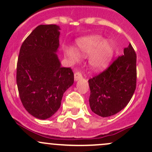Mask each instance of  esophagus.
Wrapping results in <instances>:
<instances>
[{
  "instance_id": "34e87169",
  "label": "esophagus",
  "mask_w": 152,
  "mask_h": 152,
  "mask_svg": "<svg viewBox=\"0 0 152 152\" xmlns=\"http://www.w3.org/2000/svg\"><path fill=\"white\" fill-rule=\"evenodd\" d=\"M81 78H82V74H81V72H79V71L75 72V73H74V79H75V81L79 80V79H81Z\"/></svg>"
}]
</instances>
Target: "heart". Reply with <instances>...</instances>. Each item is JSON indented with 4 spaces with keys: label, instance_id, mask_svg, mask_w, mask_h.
<instances>
[{
    "label": "heart",
    "instance_id": "heart-1",
    "mask_svg": "<svg viewBox=\"0 0 152 152\" xmlns=\"http://www.w3.org/2000/svg\"><path fill=\"white\" fill-rule=\"evenodd\" d=\"M78 47L82 55L89 56V63L94 70H101L105 68L111 61L114 55V44L109 40H104L97 35H92L79 39L77 41ZM66 55L73 62L78 61L80 55L75 48L65 47Z\"/></svg>",
    "mask_w": 152,
    "mask_h": 152
}]
</instances>
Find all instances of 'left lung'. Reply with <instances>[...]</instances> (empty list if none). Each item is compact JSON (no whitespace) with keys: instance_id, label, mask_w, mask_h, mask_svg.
<instances>
[{"instance_id":"obj_1","label":"left lung","mask_w":152,"mask_h":152,"mask_svg":"<svg viewBox=\"0 0 152 152\" xmlns=\"http://www.w3.org/2000/svg\"><path fill=\"white\" fill-rule=\"evenodd\" d=\"M136 53L130 43L124 54L99 74L89 79L91 110L103 117L114 115L126 106L136 88Z\"/></svg>"}]
</instances>
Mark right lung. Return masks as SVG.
Here are the masks:
<instances>
[{"mask_svg":"<svg viewBox=\"0 0 152 152\" xmlns=\"http://www.w3.org/2000/svg\"><path fill=\"white\" fill-rule=\"evenodd\" d=\"M59 30L56 25H38L23 41L17 60L20 100L27 111L40 119L57 112L63 93L74 81L71 68L61 67L55 53Z\"/></svg>","mask_w":152,"mask_h":152,"instance_id":"add662e5","label":"right lung"}]
</instances>
